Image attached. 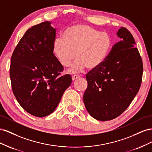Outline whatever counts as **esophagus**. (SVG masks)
<instances>
[{
  "label": "esophagus",
  "instance_id": "1",
  "mask_svg": "<svg viewBox=\"0 0 152 152\" xmlns=\"http://www.w3.org/2000/svg\"><path fill=\"white\" fill-rule=\"evenodd\" d=\"M79 77H80V76H79V75H72V80H73V81H74V80H75L76 79H79Z\"/></svg>",
  "mask_w": 152,
  "mask_h": 152
}]
</instances>
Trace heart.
Instances as JSON below:
<instances>
[{
  "label": "heart",
  "instance_id": "b5f03b06",
  "mask_svg": "<svg viewBox=\"0 0 152 152\" xmlns=\"http://www.w3.org/2000/svg\"><path fill=\"white\" fill-rule=\"evenodd\" d=\"M111 45V39L106 32L99 31L86 24L68 27L53 43V53L64 67L70 66V73H79L86 68L88 70L99 66L105 60Z\"/></svg>",
  "mask_w": 152,
  "mask_h": 152
}]
</instances>
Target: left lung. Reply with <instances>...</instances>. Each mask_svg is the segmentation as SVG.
<instances>
[{
	"mask_svg": "<svg viewBox=\"0 0 152 152\" xmlns=\"http://www.w3.org/2000/svg\"><path fill=\"white\" fill-rule=\"evenodd\" d=\"M104 62L86 75L85 107L96 120L107 121L118 117L127 108L140 88L142 62L134 37L121 27Z\"/></svg>",
	"mask_w": 152,
	"mask_h": 152,
	"instance_id": "obj_1",
	"label": "left lung"
}]
</instances>
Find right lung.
I'll use <instances>...</instances> for the list:
<instances>
[{"instance_id": "1", "label": "right lung", "mask_w": 152, "mask_h": 152, "mask_svg": "<svg viewBox=\"0 0 152 152\" xmlns=\"http://www.w3.org/2000/svg\"><path fill=\"white\" fill-rule=\"evenodd\" d=\"M56 29L44 21L27 30L14 50L10 74L13 94L30 114L44 117L53 113L72 77L60 76L63 66L53 53Z\"/></svg>"}]
</instances>
